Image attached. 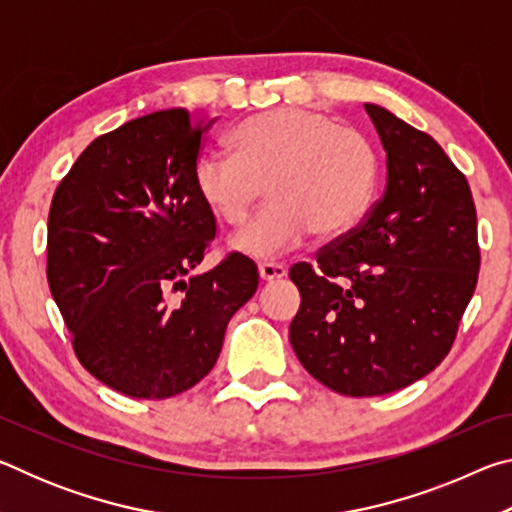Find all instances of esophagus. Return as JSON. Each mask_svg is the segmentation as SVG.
Listing matches in <instances>:
<instances>
[{
    "label": "esophagus",
    "instance_id": "esophagus-1",
    "mask_svg": "<svg viewBox=\"0 0 512 512\" xmlns=\"http://www.w3.org/2000/svg\"><path fill=\"white\" fill-rule=\"evenodd\" d=\"M284 275H287V266H284V264H275V262L259 264V277H262L264 282L280 280V277H284Z\"/></svg>",
    "mask_w": 512,
    "mask_h": 512
}]
</instances>
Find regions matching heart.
I'll list each match as a JSON object with an SVG mask.
<instances>
[{
	"label": "heart",
	"instance_id": "obj_1",
	"mask_svg": "<svg viewBox=\"0 0 512 512\" xmlns=\"http://www.w3.org/2000/svg\"><path fill=\"white\" fill-rule=\"evenodd\" d=\"M232 151H205L194 180L203 203L230 228L244 225L264 196L271 205L235 237L237 250L273 257L309 232L339 237L366 212L379 160L366 135L307 108H277L246 119Z\"/></svg>",
	"mask_w": 512,
	"mask_h": 512
}]
</instances>
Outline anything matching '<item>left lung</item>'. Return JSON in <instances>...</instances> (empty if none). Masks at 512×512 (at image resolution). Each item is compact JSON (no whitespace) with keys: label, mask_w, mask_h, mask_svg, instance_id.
<instances>
[{"label":"left lung","mask_w":512,"mask_h":512,"mask_svg":"<svg viewBox=\"0 0 512 512\" xmlns=\"http://www.w3.org/2000/svg\"><path fill=\"white\" fill-rule=\"evenodd\" d=\"M386 151L384 196L363 221L293 264L289 339L311 377L350 397L413 384L452 350L479 280L470 185L431 135L366 103Z\"/></svg>","instance_id":"obj_1"}]
</instances>
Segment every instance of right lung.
<instances>
[{
    "label": "right lung",
    "mask_w": 512,
    "mask_h": 512,
    "mask_svg": "<svg viewBox=\"0 0 512 512\" xmlns=\"http://www.w3.org/2000/svg\"><path fill=\"white\" fill-rule=\"evenodd\" d=\"M212 124L185 108L126 121L79 155L51 201L47 280L74 354L137 400L196 386L259 284L239 253L192 275L216 235L194 180Z\"/></svg>",
    "instance_id": "1"
}]
</instances>
